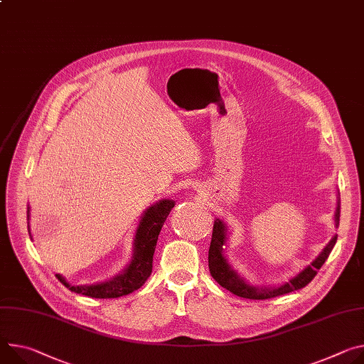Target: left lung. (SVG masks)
I'll return each instance as SVG.
<instances>
[{
  "mask_svg": "<svg viewBox=\"0 0 364 364\" xmlns=\"http://www.w3.org/2000/svg\"><path fill=\"white\" fill-rule=\"evenodd\" d=\"M334 223L336 228L340 225V191H337V208L334 212ZM228 232L229 228L222 219H216L213 223V234H212V242L209 248V270L212 277L226 290L234 293L240 297H245V299H270V297H276L280 294L290 293L293 290L305 287L315 276L316 272L322 267V264L328 258L329 252L333 251L336 242H337V234L329 240V242L323 247V250L318 254V257L306 266L302 272L297 273L296 276L290 277L287 282L277 284V286H254L248 283L232 266H230L223 245H226L228 241Z\"/></svg>",
  "mask_w": 364,
  "mask_h": 364,
  "instance_id": "1",
  "label": "left lung"
}]
</instances>
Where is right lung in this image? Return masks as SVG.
I'll return each instance as SVG.
<instances>
[{"label": "right lung", "instance_id": "obj_1", "mask_svg": "<svg viewBox=\"0 0 364 364\" xmlns=\"http://www.w3.org/2000/svg\"><path fill=\"white\" fill-rule=\"evenodd\" d=\"M176 202L171 199H161L159 202L151 205L138 223L135 238H134V250L132 257L126 267L112 277L110 280L94 283V284H81L73 286L67 282L63 276L56 274L58 280L68 287L71 291L95 297V299H112V297H120L129 294L134 290H138L151 276L152 273V258L158 241V235L161 228L174 208ZM30 219V208H27V220ZM30 234V225H28Z\"/></svg>", "mask_w": 364, "mask_h": 364}]
</instances>
